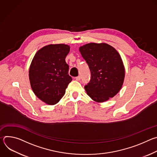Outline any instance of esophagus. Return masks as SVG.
Returning <instances> with one entry per match:
<instances>
[{"label":"esophagus","instance_id":"esophagus-1","mask_svg":"<svg viewBox=\"0 0 157 157\" xmlns=\"http://www.w3.org/2000/svg\"><path fill=\"white\" fill-rule=\"evenodd\" d=\"M75 79L76 80V81H80V79H81V76H77V77H76L75 78Z\"/></svg>","mask_w":157,"mask_h":157}]
</instances>
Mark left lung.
I'll list each match as a JSON object with an SVG mask.
<instances>
[{"mask_svg": "<svg viewBox=\"0 0 157 157\" xmlns=\"http://www.w3.org/2000/svg\"><path fill=\"white\" fill-rule=\"evenodd\" d=\"M79 50L91 74L90 82L84 86L87 94L97 102L115 96L125 78L124 65L118 52L105 43H87Z\"/></svg>", "mask_w": 157, "mask_h": 157, "instance_id": "8db88e82", "label": "left lung"}]
</instances>
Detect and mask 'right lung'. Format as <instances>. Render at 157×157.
Listing matches in <instances>:
<instances>
[{
    "label": "right lung",
    "mask_w": 157,
    "mask_h": 157,
    "mask_svg": "<svg viewBox=\"0 0 157 157\" xmlns=\"http://www.w3.org/2000/svg\"><path fill=\"white\" fill-rule=\"evenodd\" d=\"M70 47L65 44H51L40 49L29 69V79L35 96L48 105L58 103L72 78L65 58Z\"/></svg>",
    "instance_id": "right-lung-1"
}]
</instances>
